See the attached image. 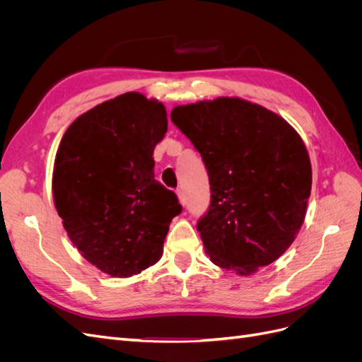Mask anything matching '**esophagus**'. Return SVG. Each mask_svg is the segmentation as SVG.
Returning <instances> with one entry per match:
<instances>
[{"mask_svg": "<svg viewBox=\"0 0 362 362\" xmlns=\"http://www.w3.org/2000/svg\"><path fill=\"white\" fill-rule=\"evenodd\" d=\"M177 194H178V201H180V204H181V205H185V196H184V193H182L181 190H178V192H177Z\"/></svg>", "mask_w": 362, "mask_h": 362, "instance_id": "34e87169", "label": "esophagus"}]
</instances>
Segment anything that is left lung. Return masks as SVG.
I'll return each instance as SVG.
<instances>
[{
  "instance_id": "1",
  "label": "left lung",
  "mask_w": 362,
  "mask_h": 362,
  "mask_svg": "<svg viewBox=\"0 0 362 362\" xmlns=\"http://www.w3.org/2000/svg\"><path fill=\"white\" fill-rule=\"evenodd\" d=\"M172 122L199 151L211 204L196 225L216 266L252 275L286 252L305 221L311 161L286 119L242 98L177 105Z\"/></svg>"
}]
</instances>
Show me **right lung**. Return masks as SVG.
Masks as SVG:
<instances>
[{
  "mask_svg": "<svg viewBox=\"0 0 362 362\" xmlns=\"http://www.w3.org/2000/svg\"><path fill=\"white\" fill-rule=\"evenodd\" d=\"M168 131L157 100L127 92L76 117L54 161L52 196L80 254L107 275L128 278L163 255L177 194L154 180V148Z\"/></svg>",
  "mask_w": 362,
  "mask_h": 362,
  "instance_id": "add662e5",
  "label": "right lung"
}]
</instances>
